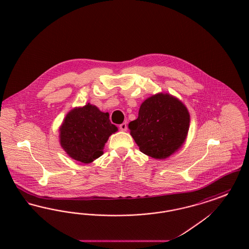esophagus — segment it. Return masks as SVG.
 Here are the masks:
<instances>
[{
    "instance_id": "esophagus-1",
    "label": "esophagus",
    "mask_w": 249,
    "mask_h": 249,
    "mask_svg": "<svg viewBox=\"0 0 249 249\" xmlns=\"http://www.w3.org/2000/svg\"><path fill=\"white\" fill-rule=\"evenodd\" d=\"M119 129H120V130H122V131L127 130V123L124 122V123L120 124V125H119Z\"/></svg>"
}]
</instances>
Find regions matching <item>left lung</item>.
<instances>
[{
	"label": "left lung",
	"mask_w": 249,
	"mask_h": 249,
	"mask_svg": "<svg viewBox=\"0 0 249 249\" xmlns=\"http://www.w3.org/2000/svg\"><path fill=\"white\" fill-rule=\"evenodd\" d=\"M190 128V114L177 98L154 95L140 107L138 118L129 123L140 151L154 159H166L181 147Z\"/></svg>",
	"instance_id": "left-lung-1"
}]
</instances>
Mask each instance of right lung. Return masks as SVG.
Here are the masks:
<instances>
[{"instance_id": "add662e5", "label": "right lung", "mask_w": 249, "mask_h": 249, "mask_svg": "<svg viewBox=\"0 0 249 249\" xmlns=\"http://www.w3.org/2000/svg\"><path fill=\"white\" fill-rule=\"evenodd\" d=\"M117 130L108 113L88 104L68 113L60 127V144L73 160L90 163L103 155L105 143Z\"/></svg>"}]
</instances>
